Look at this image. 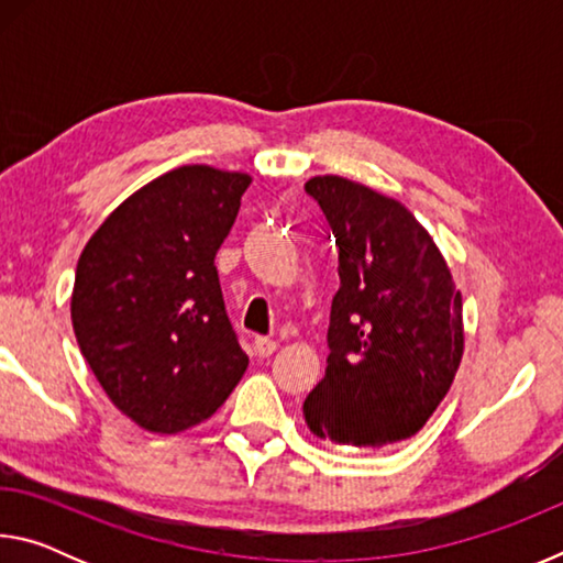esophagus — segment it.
Instances as JSON below:
<instances>
[{
    "label": "esophagus",
    "instance_id": "esophagus-1",
    "mask_svg": "<svg viewBox=\"0 0 563 563\" xmlns=\"http://www.w3.org/2000/svg\"><path fill=\"white\" fill-rule=\"evenodd\" d=\"M253 345H255V352H258L261 357H271L273 352L278 350V342L271 340V338H255Z\"/></svg>",
    "mask_w": 563,
    "mask_h": 563
}]
</instances>
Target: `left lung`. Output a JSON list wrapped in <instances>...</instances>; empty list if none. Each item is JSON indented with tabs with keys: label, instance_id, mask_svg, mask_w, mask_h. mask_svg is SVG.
<instances>
[{
	"label": "left lung",
	"instance_id": "left-lung-1",
	"mask_svg": "<svg viewBox=\"0 0 563 563\" xmlns=\"http://www.w3.org/2000/svg\"><path fill=\"white\" fill-rule=\"evenodd\" d=\"M338 245L325 377L305 399L310 432L385 446L424 427L464 350L462 295L440 247L395 198L340 176L305 184Z\"/></svg>",
	"mask_w": 563,
	"mask_h": 563
}]
</instances>
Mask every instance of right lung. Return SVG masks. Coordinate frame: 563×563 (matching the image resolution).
<instances>
[{
	"label": "right lung",
	"mask_w": 563,
	"mask_h": 563,
	"mask_svg": "<svg viewBox=\"0 0 563 563\" xmlns=\"http://www.w3.org/2000/svg\"><path fill=\"white\" fill-rule=\"evenodd\" d=\"M247 174L180 166L126 198L84 247L71 322L109 399L148 432L211 417L247 367L216 253Z\"/></svg>",
	"instance_id": "1"
}]
</instances>
